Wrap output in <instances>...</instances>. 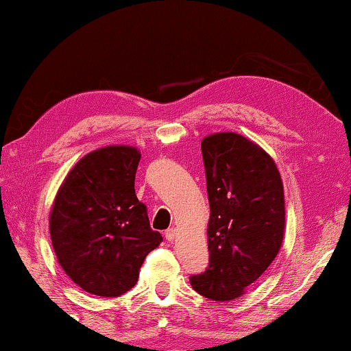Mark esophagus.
I'll list each match as a JSON object with an SVG mask.
<instances>
[{
    "label": "esophagus",
    "mask_w": 351,
    "mask_h": 351,
    "mask_svg": "<svg viewBox=\"0 0 351 351\" xmlns=\"http://www.w3.org/2000/svg\"><path fill=\"white\" fill-rule=\"evenodd\" d=\"M176 234H177V230L176 228H167L166 232H165V238L167 239V241H174Z\"/></svg>",
    "instance_id": "esophagus-1"
}]
</instances>
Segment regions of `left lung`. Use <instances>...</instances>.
<instances>
[{
  "instance_id": "left-lung-1",
  "label": "left lung",
  "mask_w": 351,
  "mask_h": 351,
  "mask_svg": "<svg viewBox=\"0 0 351 351\" xmlns=\"http://www.w3.org/2000/svg\"><path fill=\"white\" fill-rule=\"evenodd\" d=\"M209 267L190 276L210 300H233L246 292L280 252L285 237V191L280 171L257 143L234 132L203 138Z\"/></svg>"
}]
</instances>
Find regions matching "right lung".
<instances>
[{"instance_id": "add662e5", "label": "right lung", "mask_w": 351, "mask_h": 351, "mask_svg": "<svg viewBox=\"0 0 351 351\" xmlns=\"http://www.w3.org/2000/svg\"><path fill=\"white\" fill-rule=\"evenodd\" d=\"M138 161L134 147L99 148L76 162L56 195L52 247L70 280L89 294L118 297L131 289L147 254L162 241L134 190Z\"/></svg>"}]
</instances>
